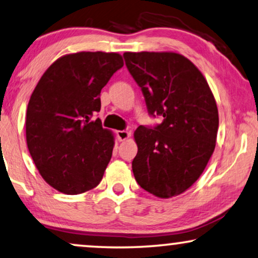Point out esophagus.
I'll list each match as a JSON object with an SVG mask.
<instances>
[{
	"mask_svg": "<svg viewBox=\"0 0 258 258\" xmlns=\"http://www.w3.org/2000/svg\"><path fill=\"white\" fill-rule=\"evenodd\" d=\"M116 135H117L118 140H120V141H125L126 138L130 137L132 133L126 132V130H118V132H116Z\"/></svg>",
	"mask_w": 258,
	"mask_h": 258,
	"instance_id": "esophagus-1",
	"label": "esophagus"
}]
</instances>
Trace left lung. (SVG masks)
I'll return each instance as SVG.
<instances>
[{
  "mask_svg": "<svg viewBox=\"0 0 258 258\" xmlns=\"http://www.w3.org/2000/svg\"><path fill=\"white\" fill-rule=\"evenodd\" d=\"M126 69L141 87L150 116L160 124L140 125L133 160L136 181L158 198L178 196L197 181L214 151L218 107L193 62L173 52H125Z\"/></svg>",
  "mask_w": 258,
  "mask_h": 258,
  "instance_id": "1",
  "label": "left lung"
}]
</instances>
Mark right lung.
<instances>
[{
	"mask_svg": "<svg viewBox=\"0 0 258 258\" xmlns=\"http://www.w3.org/2000/svg\"><path fill=\"white\" fill-rule=\"evenodd\" d=\"M122 66L118 53L79 52L55 60L37 84L25 121L28 149L59 192L80 194L101 181L114 136L92 117L101 108V89Z\"/></svg>",
	"mask_w": 258,
	"mask_h": 258,
	"instance_id": "obj_1",
	"label": "right lung"
}]
</instances>
